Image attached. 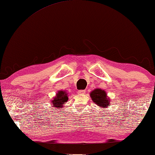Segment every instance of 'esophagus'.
Wrapping results in <instances>:
<instances>
[{
	"mask_svg": "<svg viewBox=\"0 0 155 155\" xmlns=\"http://www.w3.org/2000/svg\"><path fill=\"white\" fill-rule=\"evenodd\" d=\"M85 93H86L85 90H79L78 91V94H84Z\"/></svg>",
	"mask_w": 155,
	"mask_h": 155,
	"instance_id": "obj_1",
	"label": "esophagus"
}]
</instances>
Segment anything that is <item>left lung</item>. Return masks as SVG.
Wrapping results in <instances>:
<instances>
[{
    "label": "left lung",
    "mask_w": 155,
    "mask_h": 155,
    "mask_svg": "<svg viewBox=\"0 0 155 155\" xmlns=\"http://www.w3.org/2000/svg\"><path fill=\"white\" fill-rule=\"evenodd\" d=\"M90 94L92 100L95 104H97V106L103 108H106L107 107H109L110 100L107 98V93L104 90L96 88Z\"/></svg>",
    "instance_id": "8db88e82"
}]
</instances>
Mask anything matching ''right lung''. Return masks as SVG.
<instances>
[{
    "mask_svg": "<svg viewBox=\"0 0 155 155\" xmlns=\"http://www.w3.org/2000/svg\"><path fill=\"white\" fill-rule=\"evenodd\" d=\"M68 100V93L65 91H59L54 97L52 103L53 104L54 108H61L63 104Z\"/></svg>",
    "mask_w": 155,
    "mask_h": 155,
    "instance_id": "add662e5",
    "label": "right lung"
}]
</instances>
